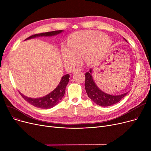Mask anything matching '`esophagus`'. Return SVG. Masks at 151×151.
<instances>
[{
  "instance_id": "1",
  "label": "esophagus",
  "mask_w": 151,
  "mask_h": 151,
  "mask_svg": "<svg viewBox=\"0 0 151 151\" xmlns=\"http://www.w3.org/2000/svg\"><path fill=\"white\" fill-rule=\"evenodd\" d=\"M81 71V69L80 68H76L72 70V72L74 73V72H75V71Z\"/></svg>"
}]
</instances>
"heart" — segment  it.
<instances>
[{
    "label": "heart",
    "mask_w": 151,
    "mask_h": 151,
    "mask_svg": "<svg viewBox=\"0 0 151 151\" xmlns=\"http://www.w3.org/2000/svg\"><path fill=\"white\" fill-rule=\"evenodd\" d=\"M111 45V39L102 33L78 32L68 37L67 47L62 49V57L69 66L76 65L82 55L86 63L93 65L104 56Z\"/></svg>",
    "instance_id": "heart-1"
}]
</instances>
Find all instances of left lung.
Here are the masks:
<instances>
[{"instance_id":"obj_1","label":"left lung","mask_w":151,"mask_h":151,"mask_svg":"<svg viewBox=\"0 0 151 151\" xmlns=\"http://www.w3.org/2000/svg\"><path fill=\"white\" fill-rule=\"evenodd\" d=\"M127 42L126 40L124 38ZM92 69L85 74V89L88 97L96 104L101 106L113 105L123 99L129 92L121 95H110L99 89L92 76Z\"/></svg>"}]
</instances>
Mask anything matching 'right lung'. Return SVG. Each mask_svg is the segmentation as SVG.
<instances>
[{"instance_id":"1","label":"right lung","mask_w":151,"mask_h":151,"mask_svg":"<svg viewBox=\"0 0 151 151\" xmlns=\"http://www.w3.org/2000/svg\"><path fill=\"white\" fill-rule=\"evenodd\" d=\"M63 31V30H60L48 32L37 34L30 36L29 37L27 38L25 40H27L39 37H52L60 34ZM69 78L70 75L68 74L63 76L61 78V80L59 84L56 87V88L53 90L50 93L42 97L33 99L24 96V95L22 94L21 92H19V93L24 99L26 100L32 105H33L37 108L42 109L51 108L56 105L62 100L63 96H64L66 86L69 82Z\"/></svg>"}]
</instances>
